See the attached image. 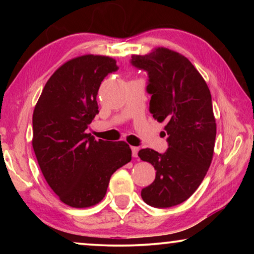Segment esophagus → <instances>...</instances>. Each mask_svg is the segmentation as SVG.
I'll return each mask as SVG.
<instances>
[{
    "mask_svg": "<svg viewBox=\"0 0 254 254\" xmlns=\"http://www.w3.org/2000/svg\"><path fill=\"white\" fill-rule=\"evenodd\" d=\"M138 150H140V148L138 147H131V155H133V157H135V158L137 157Z\"/></svg>",
    "mask_w": 254,
    "mask_h": 254,
    "instance_id": "obj_1",
    "label": "esophagus"
}]
</instances>
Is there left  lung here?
<instances>
[{
	"label": "left lung",
	"instance_id": "1",
	"mask_svg": "<svg viewBox=\"0 0 254 254\" xmlns=\"http://www.w3.org/2000/svg\"><path fill=\"white\" fill-rule=\"evenodd\" d=\"M130 64L148 72L149 111L159 123L165 121L169 136L164 154L149 148L138 151L156 170L141 196L156 208L177 206L197 190L213 159L216 123L209 88L189 59L169 48L133 55Z\"/></svg>",
	"mask_w": 254,
	"mask_h": 254
}]
</instances>
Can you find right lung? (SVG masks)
Returning <instances> with one entry per match:
<instances>
[{
  "instance_id": "add662e5",
  "label": "right lung",
  "mask_w": 254,
  "mask_h": 254,
  "mask_svg": "<svg viewBox=\"0 0 254 254\" xmlns=\"http://www.w3.org/2000/svg\"><path fill=\"white\" fill-rule=\"evenodd\" d=\"M117 61L82 55L57 69L33 111L32 145L46 182L62 202L95 206L105 196L110 178L131 159L126 142L95 140L86 128L99 112L97 93Z\"/></svg>"
}]
</instances>
